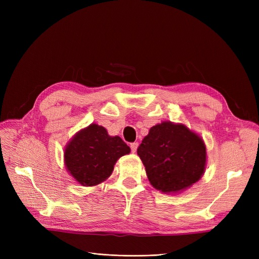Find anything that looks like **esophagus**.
I'll return each mask as SVG.
<instances>
[{"instance_id":"1","label":"esophagus","mask_w":259,"mask_h":259,"mask_svg":"<svg viewBox=\"0 0 259 259\" xmlns=\"http://www.w3.org/2000/svg\"><path fill=\"white\" fill-rule=\"evenodd\" d=\"M138 146H139L138 143H133V144H131V150H132V152H136Z\"/></svg>"}]
</instances>
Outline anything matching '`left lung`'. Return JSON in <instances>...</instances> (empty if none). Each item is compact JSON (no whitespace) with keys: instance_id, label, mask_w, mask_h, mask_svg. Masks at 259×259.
I'll use <instances>...</instances> for the list:
<instances>
[{"instance_id":"1","label":"left lung","mask_w":259,"mask_h":259,"mask_svg":"<svg viewBox=\"0 0 259 259\" xmlns=\"http://www.w3.org/2000/svg\"><path fill=\"white\" fill-rule=\"evenodd\" d=\"M151 186L163 193H180L198 183L206 167V146L182 123L164 121L149 131L137 149Z\"/></svg>"}]
</instances>
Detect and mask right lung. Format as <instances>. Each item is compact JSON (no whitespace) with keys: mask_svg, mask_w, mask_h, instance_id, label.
<instances>
[{"mask_svg":"<svg viewBox=\"0 0 259 259\" xmlns=\"http://www.w3.org/2000/svg\"><path fill=\"white\" fill-rule=\"evenodd\" d=\"M130 152L131 148L119 136H110L104 126L92 123L69 140L64 162L77 184L94 187L110 177L116 161Z\"/></svg>","mask_w":259,"mask_h":259,"instance_id":"right-lung-1","label":"right lung"}]
</instances>
